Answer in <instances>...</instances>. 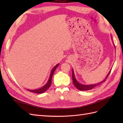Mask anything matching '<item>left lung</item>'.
<instances>
[{
	"label": "left lung",
	"mask_w": 123,
	"mask_h": 123,
	"mask_svg": "<svg viewBox=\"0 0 123 123\" xmlns=\"http://www.w3.org/2000/svg\"><path fill=\"white\" fill-rule=\"evenodd\" d=\"M110 71L109 72V73L107 75L106 77L105 78V79H104L103 81H102L101 82H99L98 83H96V84H94V85H83V84H81V83H79L78 82V81L75 79V77L74 76V70L72 69V80H73V83H74V86L75 87H76L78 89L80 90H89L92 89L94 88L95 87H97V86H99V85H100L101 83H102L104 82H105L107 78L108 77V75L109 74L111 73Z\"/></svg>",
	"instance_id": "left-lung-1"
}]
</instances>
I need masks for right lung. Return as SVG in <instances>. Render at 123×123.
Here are the masks:
<instances>
[{
    "label": "right lung",
    "instance_id": "1",
    "mask_svg": "<svg viewBox=\"0 0 123 123\" xmlns=\"http://www.w3.org/2000/svg\"><path fill=\"white\" fill-rule=\"evenodd\" d=\"M59 64H57L53 68V69H52V71H51L50 76H49V79L48 80V82H47L46 84L44 85V86H43L42 87L40 88V89H35V90H30V89H27V90L31 91V92H34V93H42L45 92V91L46 90H48V89H49V88L50 87V86L51 85V83H52V76H53V74H54V71L56 69V68L59 66Z\"/></svg>",
    "mask_w": 123,
    "mask_h": 123
}]
</instances>
